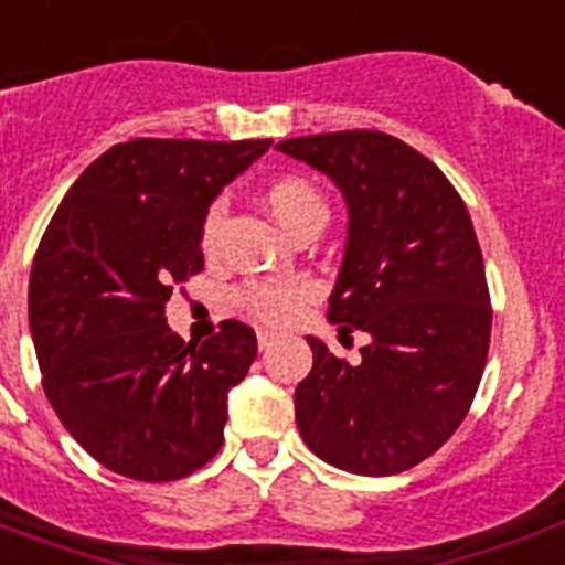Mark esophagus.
Returning a JSON list of instances; mask_svg holds the SVG:
<instances>
[{
  "label": "esophagus",
  "instance_id": "esophagus-1",
  "mask_svg": "<svg viewBox=\"0 0 565 565\" xmlns=\"http://www.w3.org/2000/svg\"><path fill=\"white\" fill-rule=\"evenodd\" d=\"M275 340H278V334H273V331H257V345H260V352H266Z\"/></svg>",
  "mask_w": 565,
  "mask_h": 565
}]
</instances>
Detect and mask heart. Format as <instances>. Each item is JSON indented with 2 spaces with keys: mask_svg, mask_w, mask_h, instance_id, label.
<instances>
[{
  "mask_svg": "<svg viewBox=\"0 0 565 565\" xmlns=\"http://www.w3.org/2000/svg\"><path fill=\"white\" fill-rule=\"evenodd\" d=\"M264 202L269 207L278 225L284 231H290L292 237L299 231L310 228L328 220V204L322 199L310 181L299 179V175H284V179H275L266 184ZM222 220H225V202H213L207 207V216H204V246L211 248L216 243V234L222 228ZM310 296L308 284H275V281H260L248 284L246 290L239 292V301L248 313H255L257 319L264 322H287V319L296 317V310L305 305V299Z\"/></svg>",
  "mask_w": 565,
  "mask_h": 565,
  "instance_id": "1",
  "label": "heart"
}]
</instances>
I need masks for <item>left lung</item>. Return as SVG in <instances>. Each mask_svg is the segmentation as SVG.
Listing matches in <instances>:
<instances>
[{"instance_id": "8db88e82", "label": "left lung", "mask_w": 565, "mask_h": 565, "mask_svg": "<svg viewBox=\"0 0 565 565\" xmlns=\"http://www.w3.org/2000/svg\"><path fill=\"white\" fill-rule=\"evenodd\" d=\"M275 149L343 193L349 231L328 322L370 334L354 366L308 337L313 370L292 398L299 434L343 472L398 475L460 428L481 384L492 310L469 211L425 154L384 131Z\"/></svg>"}]
</instances>
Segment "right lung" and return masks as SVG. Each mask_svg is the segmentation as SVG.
Wrapping results in <instances>:
<instances>
[{
	"label": "right lung",
	"mask_w": 565,
	"mask_h": 565,
	"mask_svg": "<svg viewBox=\"0 0 565 565\" xmlns=\"http://www.w3.org/2000/svg\"><path fill=\"white\" fill-rule=\"evenodd\" d=\"M273 140L137 137L78 175L40 239L29 326L43 390L78 446L135 481H179L222 446L228 390L257 358L237 319L202 345L163 317L202 273L204 216Z\"/></svg>",
	"instance_id": "add662e5"
}]
</instances>
